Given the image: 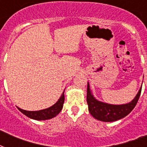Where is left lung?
<instances>
[{
    "mask_svg": "<svg viewBox=\"0 0 147 147\" xmlns=\"http://www.w3.org/2000/svg\"><path fill=\"white\" fill-rule=\"evenodd\" d=\"M141 88L132 101L121 105H114L100 102L93 97L90 91L89 85L87 86V103L88 111L93 117L100 121L112 122L123 118L129 114L134 108L141 93Z\"/></svg>",
    "mask_w": 147,
    "mask_h": 147,
    "instance_id": "8db88e82",
    "label": "left lung"
}]
</instances>
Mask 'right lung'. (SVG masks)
<instances>
[{
	"instance_id": "add662e5",
	"label": "right lung",
	"mask_w": 147,
	"mask_h": 147,
	"mask_svg": "<svg viewBox=\"0 0 147 147\" xmlns=\"http://www.w3.org/2000/svg\"><path fill=\"white\" fill-rule=\"evenodd\" d=\"M64 100L65 97L64 92H63L57 102L55 103L54 105H53L52 107L47 108V109L37 111H28L20 109L19 107H17V108L19 109L20 111H21L23 114H25L26 117H28L30 118L38 120V121H43V120L53 118V117L56 116L62 109Z\"/></svg>"
}]
</instances>
